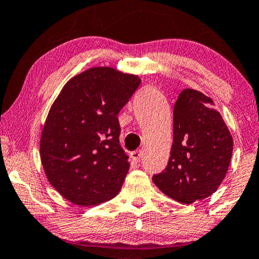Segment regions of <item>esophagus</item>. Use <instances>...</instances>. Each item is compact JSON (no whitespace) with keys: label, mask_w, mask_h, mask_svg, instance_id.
Segmentation results:
<instances>
[{"label":"esophagus","mask_w":259,"mask_h":259,"mask_svg":"<svg viewBox=\"0 0 259 259\" xmlns=\"http://www.w3.org/2000/svg\"><path fill=\"white\" fill-rule=\"evenodd\" d=\"M132 159L134 160V161H136V163H139L140 160H141V158H142V155H143V152L141 151V149H138V151H134V152H132Z\"/></svg>","instance_id":"34e87169"}]
</instances>
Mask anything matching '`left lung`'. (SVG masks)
<instances>
[{"instance_id": "left-lung-1", "label": "left lung", "mask_w": 259, "mask_h": 259, "mask_svg": "<svg viewBox=\"0 0 259 259\" xmlns=\"http://www.w3.org/2000/svg\"><path fill=\"white\" fill-rule=\"evenodd\" d=\"M233 138L212 99L183 89L174 106V142L166 167L153 175L164 194L182 204L217 191L228 171Z\"/></svg>"}]
</instances>
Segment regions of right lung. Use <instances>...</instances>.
I'll list each match as a JSON object with an SVG mask.
<instances>
[{
  "instance_id": "right-lung-1",
  "label": "right lung",
  "mask_w": 259,
  "mask_h": 259,
  "mask_svg": "<svg viewBox=\"0 0 259 259\" xmlns=\"http://www.w3.org/2000/svg\"><path fill=\"white\" fill-rule=\"evenodd\" d=\"M141 79L112 67H93L65 84L42 130L39 154L51 185L79 206L111 200L130 163L119 145L118 113Z\"/></svg>"
}]
</instances>
